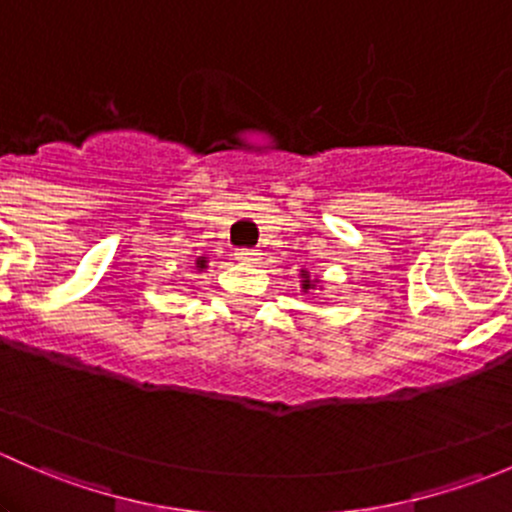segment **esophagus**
Here are the masks:
<instances>
[{
    "label": "esophagus",
    "instance_id": "esophagus-1",
    "mask_svg": "<svg viewBox=\"0 0 512 512\" xmlns=\"http://www.w3.org/2000/svg\"><path fill=\"white\" fill-rule=\"evenodd\" d=\"M235 260H240V262H245V265H250V262L260 260V252H257L255 247H237V250H235Z\"/></svg>",
    "mask_w": 512,
    "mask_h": 512
}]
</instances>
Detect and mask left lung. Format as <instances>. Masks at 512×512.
<instances>
[{"label":"left lung","mask_w":512,"mask_h":512,"mask_svg":"<svg viewBox=\"0 0 512 512\" xmlns=\"http://www.w3.org/2000/svg\"><path fill=\"white\" fill-rule=\"evenodd\" d=\"M309 287V280H304V289H307Z\"/></svg>","instance_id":"left-lung-1"}]
</instances>
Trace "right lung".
Returning <instances> with one entry per match:
<instances>
[{
  "instance_id": "right-lung-1",
  "label": "right lung",
  "mask_w": 512,
  "mask_h": 512,
  "mask_svg": "<svg viewBox=\"0 0 512 512\" xmlns=\"http://www.w3.org/2000/svg\"><path fill=\"white\" fill-rule=\"evenodd\" d=\"M200 265H203V262H200Z\"/></svg>"
}]
</instances>
